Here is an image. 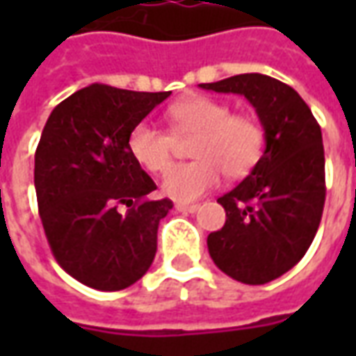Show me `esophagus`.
<instances>
[{
	"label": "esophagus",
	"mask_w": 356,
	"mask_h": 356,
	"mask_svg": "<svg viewBox=\"0 0 356 356\" xmlns=\"http://www.w3.org/2000/svg\"><path fill=\"white\" fill-rule=\"evenodd\" d=\"M198 208H200L198 204H177L175 206V209L183 211V213H194V211H198Z\"/></svg>",
	"instance_id": "obj_1"
}]
</instances>
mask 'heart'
Here are the masks:
<instances>
[{
    "label": "heart",
    "instance_id": "1",
    "mask_svg": "<svg viewBox=\"0 0 356 356\" xmlns=\"http://www.w3.org/2000/svg\"><path fill=\"white\" fill-rule=\"evenodd\" d=\"M165 120L171 133L140 122L129 133L127 148L140 168L163 173L173 160V137L196 135L193 143L196 160L173 165L162 181V191L173 200H196L217 185L221 171L229 179L246 177L261 158V127L250 116L231 114L225 102L191 97L171 104Z\"/></svg>",
    "mask_w": 356,
    "mask_h": 356
}]
</instances>
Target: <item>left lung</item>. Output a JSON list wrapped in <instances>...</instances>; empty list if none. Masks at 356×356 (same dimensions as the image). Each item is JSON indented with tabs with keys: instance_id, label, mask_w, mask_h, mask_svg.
I'll use <instances>...</instances> for the list:
<instances>
[{
	"instance_id": "8db88e82",
	"label": "left lung",
	"mask_w": 356,
	"mask_h": 356,
	"mask_svg": "<svg viewBox=\"0 0 356 356\" xmlns=\"http://www.w3.org/2000/svg\"><path fill=\"white\" fill-rule=\"evenodd\" d=\"M200 88L244 95L265 131V150L252 173L217 200L227 221L208 236V250L225 275L267 284L305 255L321 225L326 198L321 125L296 89L265 74H238Z\"/></svg>"
}]
</instances>
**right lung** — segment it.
I'll list each match as a JSON object with an SVG mask.
<instances>
[{
	"label": "right lung",
	"instance_id": "obj_1",
	"mask_svg": "<svg viewBox=\"0 0 356 356\" xmlns=\"http://www.w3.org/2000/svg\"><path fill=\"white\" fill-rule=\"evenodd\" d=\"M170 95L93 83L57 104L43 127L34 165L43 231L58 265L89 288L124 290L154 261L158 225L173 204L148 198L154 181L127 139Z\"/></svg>",
	"mask_w": 356,
	"mask_h": 356
}]
</instances>
